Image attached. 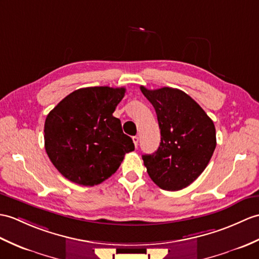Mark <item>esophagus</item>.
<instances>
[{"label": "esophagus", "instance_id": "1", "mask_svg": "<svg viewBox=\"0 0 259 259\" xmlns=\"http://www.w3.org/2000/svg\"><path fill=\"white\" fill-rule=\"evenodd\" d=\"M132 141H134V143H135V147L137 148V147H138V143H139V137H138V136L132 137Z\"/></svg>", "mask_w": 259, "mask_h": 259}]
</instances>
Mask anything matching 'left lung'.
<instances>
[{
	"label": "left lung",
	"instance_id": "obj_1",
	"mask_svg": "<svg viewBox=\"0 0 259 259\" xmlns=\"http://www.w3.org/2000/svg\"><path fill=\"white\" fill-rule=\"evenodd\" d=\"M157 112L161 142L142 155L152 181L165 191H179L201 176L216 147L215 125L197 102L182 90L140 87Z\"/></svg>",
	"mask_w": 259,
	"mask_h": 259
}]
</instances>
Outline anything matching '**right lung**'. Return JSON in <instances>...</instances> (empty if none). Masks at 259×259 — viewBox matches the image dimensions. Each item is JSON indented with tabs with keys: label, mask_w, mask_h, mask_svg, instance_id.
I'll list each match as a JSON object with an SVG mask.
<instances>
[{
	"label": "right lung",
	"mask_w": 259,
	"mask_h": 259,
	"mask_svg": "<svg viewBox=\"0 0 259 259\" xmlns=\"http://www.w3.org/2000/svg\"><path fill=\"white\" fill-rule=\"evenodd\" d=\"M124 93V87L77 89L47 115V155L69 181L85 186L104 182L118 170L124 154L135 150L120 120L112 116Z\"/></svg>",
	"instance_id": "obj_1"
}]
</instances>
